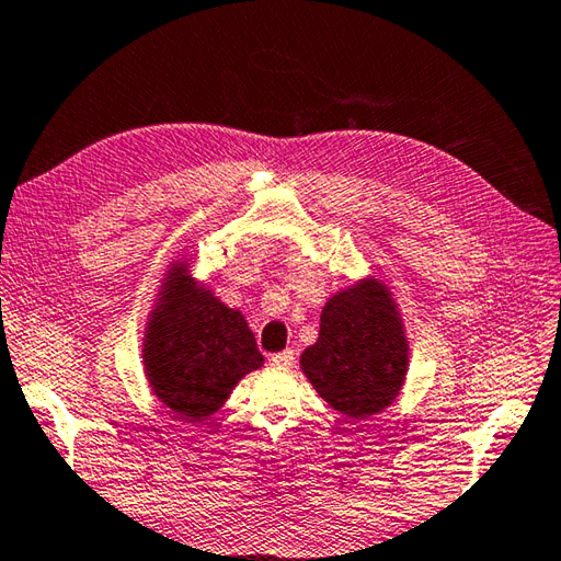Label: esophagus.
Returning <instances> with one entry per match:
<instances>
[{
	"instance_id": "1",
	"label": "esophagus",
	"mask_w": 561,
	"mask_h": 561,
	"mask_svg": "<svg viewBox=\"0 0 561 561\" xmlns=\"http://www.w3.org/2000/svg\"><path fill=\"white\" fill-rule=\"evenodd\" d=\"M270 365L277 369H289L294 367V350H284V353H277L270 357Z\"/></svg>"
}]
</instances>
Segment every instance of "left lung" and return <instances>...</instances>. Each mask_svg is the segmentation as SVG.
I'll use <instances>...</instances> for the list:
<instances>
[{"label": "left lung", "instance_id": "1", "mask_svg": "<svg viewBox=\"0 0 561 561\" xmlns=\"http://www.w3.org/2000/svg\"><path fill=\"white\" fill-rule=\"evenodd\" d=\"M409 355L391 289L365 277L325 301L318 340L304 350L299 365L331 409L350 421H367L401 393Z\"/></svg>", "mask_w": 561, "mask_h": 561}]
</instances>
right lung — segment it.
Segmentation results:
<instances>
[{
	"mask_svg": "<svg viewBox=\"0 0 561 561\" xmlns=\"http://www.w3.org/2000/svg\"><path fill=\"white\" fill-rule=\"evenodd\" d=\"M192 260L180 255L164 270L140 353L152 393L182 421L202 423L265 357L245 316L194 277Z\"/></svg>",
	"mask_w": 561,
	"mask_h": 561,
	"instance_id": "add662e5",
	"label": "right lung"
}]
</instances>
